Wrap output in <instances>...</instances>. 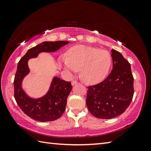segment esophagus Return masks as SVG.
<instances>
[{
	"label": "esophagus",
	"instance_id": "1",
	"mask_svg": "<svg viewBox=\"0 0 151 151\" xmlns=\"http://www.w3.org/2000/svg\"><path fill=\"white\" fill-rule=\"evenodd\" d=\"M78 84V82L77 81H72V82H71L72 86L76 85V84Z\"/></svg>",
	"mask_w": 151,
	"mask_h": 151
}]
</instances>
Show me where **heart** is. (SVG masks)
Returning a JSON list of instances; mask_svg holds the SVG:
<instances>
[{"label": "heart", "instance_id": "1", "mask_svg": "<svg viewBox=\"0 0 151 151\" xmlns=\"http://www.w3.org/2000/svg\"><path fill=\"white\" fill-rule=\"evenodd\" d=\"M111 56L108 50L86 45H76L63 56L61 63L66 69L75 72L81 69V77L87 84L103 80L111 65Z\"/></svg>", "mask_w": 151, "mask_h": 151}]
</instances>
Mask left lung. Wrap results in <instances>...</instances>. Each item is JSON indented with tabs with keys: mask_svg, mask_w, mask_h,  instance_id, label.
<instances>
[{
	"mask_svg": "<svg viewBox=\"0 0 151 151\" xmlns=\"http://www.w3.org/2000/svg\"><path fill=\"white\" fill-rule=\"evenodd\" d=\"M113 69L106 78L88 86L86 105L97 118L111 119L124 112L134 95L130 64L118 51L111 50Z\"/></svg>",
	"mask_w": 151,
	"mask_h": 151,
	"instance_id": "1",
	"label": "left lung"
}]
</instances>
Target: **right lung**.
<instances>
[{"label":"right lung","mask_w":151,"mask_h":151,"mask_svg":"<svg viewBox=\"0 0 151 151\" xmlns=\"http://www.w3.org/2000/svg\"><path fill=\"white\" fill-rule=\"evenodd\" d=\"M69 43L67 41H45L31 48L19 60L14 78V97L18 106L28 117L37 121H52L59 119L65 110L67 99L72 89L70 82L55 77L44 97L33 99L25 94L21 82L29 72L28 60L41 52H54Z\"/></svg>","instance_id":"obj_1"}]
</instances>
